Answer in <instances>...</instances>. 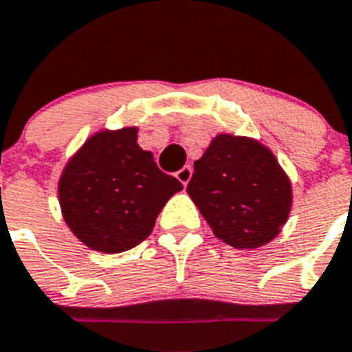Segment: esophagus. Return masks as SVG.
Returning a JSON list of instances; mask_svg holds the SVG:
<instances>
[{"label": "esophagus", "instance_id": "obj_1", "mask_svg": "<svg viewBox=\"0 0 352 352\" xmlns=\"http://www.w3.org/2000/svg\"><path fill=\"white\" fill-rule=\"evenodd\" d=\"M191 175H193V170H191V166H184V168H181V170L177 171V179H179V181H181L184 186H188Z\"/></svg>", "mask_w": 352, "mask_h": 352}]
</instances>
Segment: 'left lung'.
<instances>
[{"mask_svg":"<svg viewBox=\"0 0 352 352\" xmlns=\"http://www.w3.org/2000/svg\"><path fill=\"white\" fill-rule=\"evenodd\" d=\"M193 166L188 193L217 238L234 249H258L281 232L294 197L270 148L218 134Z\"/></svg>","mask_w":352,"mask_h":352,"instance_id":"8db88e82","label":"left lung"}]
</instances>
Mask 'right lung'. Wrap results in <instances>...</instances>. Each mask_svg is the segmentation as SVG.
<instances>
[{
  "label": "right lung",
  "instance_id": "add662e5",
  "mask_svg": "<svg viewBox=\"0 0 352 352\" xmlns=\"http://www.w3.org/2000/svg\"><path fill=\"white\" fill-rule=\"evenodd\" d=\"M181 190L138 144V129L125 126L96 132L82 144L62 171L58 202L85 247L116 254L146 240L164 204Z\"/></svg>",
  "mask_w": 352,
  "mask_h": 352
}]
</instances>
